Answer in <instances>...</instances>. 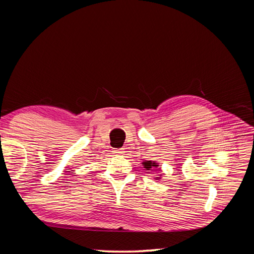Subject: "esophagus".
Instances as JSON below:
<instances>
[{"label": "esophagus", "instance_id": "1", "mask_svg": "<svg viewBox=\"0 0 254 254\" xmlns=\"http://www.w3.org/2000/svg\"><path fill=\"white\" fill-rule=\"evenodd\" d=\"M113 152L117 153V155H122V153H124L125 151H124V148H117V149H114Z\"/></svg>", "mask_w": 254, "mask_h": 254}]
</instances>
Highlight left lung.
Segmentation results:
<instances>
[{
    "instance_id": "8db88e82",
    "label": "left lung",
    "mask_w": 254,
    "mask_h": 254,
    "mask_svg": "<svg viewBox=\"0 0 254 254\" xmlns=\"http://www.w3.org/2000/svg\"><path fill=\"white\" fill-rule=\"evenodd\" d=\"M143 164H144V167H145L147 171H149L150 168H153V170H156V168L159 166V165H157L155 162H151V161H146V162H144Z\"/></svg>"
}]
</instances>
